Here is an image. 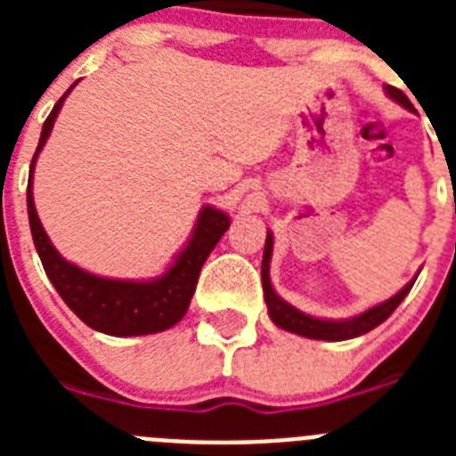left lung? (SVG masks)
I'll use <instances>...</instances> for the list:
<instances>
[{
  "mask_svg": "<svg viewBox=\"0 0 456 456\" xmlns=\"http://www.w3.org/2000/svg\"><path fill=\"white\" fill-rule=\"evenodd\" d=\"M388 98L395 100L397 104H402L404 109L413 111V104L406 98L400 88L386 86ZM272 251H273V235L267 231V241H265V256H263V289H265V301H267L269 317L276 326L285 329L289 333H297V336L313 338V340H329V342H340V340H352V338L363 336V333L377 329L381 322L388 320L393 315V310L404 301L406 294L411 292L416 278H411L409 283L400 289V292L390 297V299L381 301V304L372 305L365 313L356 317H349V320H322V317H313L301 313L299 308H294L292 304H288L285 299H281L276 294V289L272 288V278H269V263H272Z\"/></svg>",
  "mask_w": 456,
  "mask_h": 456,
  "instance_id": "obj_1",
  "label": "left lung"
}]
</instances>
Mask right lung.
<instances>
[{"label":"right lung","instance_id":"right-lung-1","mask_svg":"<svg viewBox=\"0 0 456 456\" xmlns=\"http://www.w3.org/2000/svg\"><path fill=\"white\" fill-rule=\"evenodd\" d=\"M75 86H77V82L63 93L61 100L54 104L52 114L43 123L38 148H36V155L31 159L29 184H27V212H29L36 251H38L43 269H45L47 278L52 281L59 297L86 326L100 333H107V336L118 338L167 331V329L178 324L187 313L203 263L208 260L212 248L216 247V241L228 231L231 216L212 208V205H205L200 209L199 219H196V225H193L187 247L175 256L173 265L162 276L151 278V281L95 276V273L86 272L77 265L68 263L66 257L56 251L45 228L40 224L34 205V189H31L34 184L31 183H34L38 152L45 146L56 116L61 111L68 93Z\"/></svg>","mask_w":456,"mask_h":456}]
</instances>
